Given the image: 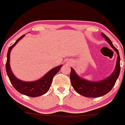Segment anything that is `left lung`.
Segmentation results:
<instances>
[{"mask_svg":"<svg viewBox=\"0 0 125 125\" xmlns=\"http://www.w3.org/2000/svg\"><path fill=\"white\" fill-rule=\"evenodd\" d=\"M102 35L105 38L106 42L110 44L112 48L117 54L116 65H115V70L110 76L100 81L95 82L89 81L80 78L76 73L73 68H71L70 78L72 87L78 93L85 97H98L107 94L113 88L120 74V58L119 51L114 47L111 41L107 36H106V35L104 34V33H102Z\"/></svg>","mask_w":125,"mask_h":125,"instance_id":"left-lung-1","label":"left lung"}]
</instances>
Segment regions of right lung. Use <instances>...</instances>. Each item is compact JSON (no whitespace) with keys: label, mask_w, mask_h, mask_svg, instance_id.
Returning <instances> with one entry per match:
<instances>
[{"label":"right lung","mask_w":125,"mask_h":125,"mask_svg":"<svg viewBox=\"0 0 125 125\" xmlns=\"http://www.w3.org/2000/svg\"><path fill=\"white\" fill-rule=\"evenodd\" d=\"M24 36V35H23L21 37L18 38L15 43L9 47L7 53V61L6 63V71L10 82L18 92L26 95V96H29V97H38V96H42L44 94L46 93L48 91L51 84H52V79H53L54 76L58 72L62 65H59V66L53 68L49 72H48V73H46L41 79L35 81L25 82L17 79L11 71V67H10V52H11L12 47H14L15 44Z\"/></svg>","instance_id":"add662e5"}]
</instances>
